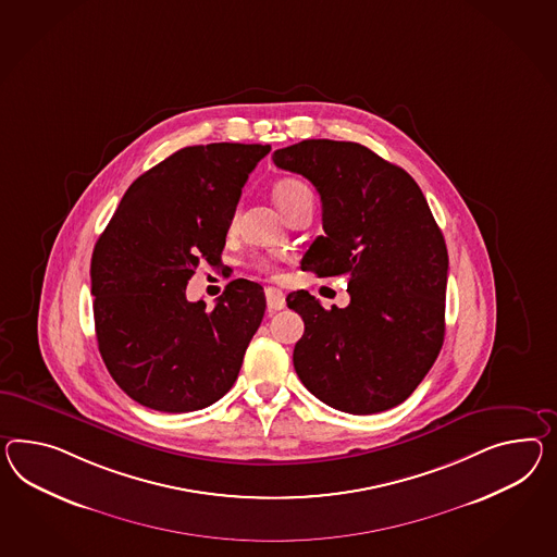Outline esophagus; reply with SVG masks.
<instances>
[{
  "mask_svg": "<svg viewBox=\"0 0 557 557\" xmlns=\"http://www.w3.org/2000/svg\"><path fill=\"white\" fill-rule=\"evenodd\" d=\"M264 293H267V305L271 311H281L285 307V293L281 288L269 286Z\"/></svg>",
  "mask_w": 557,
  "mask_h": 557,
  "instance_id": "1",
  "label": "esophagus"
}]
</instances>
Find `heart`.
<instances>
[{"mask_svg":"<svg viewBox=\"0 0 557 557\" xmlns=\"http://www.w3.org/2000/svg\"><path fill=\"white\" fill-rule=\"evenodd\" d=\"M305 198H313V191L305 182L295 180V177L281 180L274 186V200L281 206L283 212H286L290 206H295L297 201L305 200ZM258 269L269 272L272 269L271 262L269 260H258Z\"/></svg>","mask_w":557,"mask_h":557,"instance_id":"heart-1","label":"heart"}]
</instances>
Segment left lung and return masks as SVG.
Here are the masks:
<instances>
[{
    "label": "left lung",
    "instance_id": "obj_1",
    "mask_svg": "<svg viewBox=\"0 0 557 557\" xmlns=\"http://www.w3.org/2000/svg\"><path fill=\"white\" fill-rule=\"evenodd\" d=\"M272 161L300 173L323 203V236L300 260L317 276H345L351 302L286 297L305 321L293 363L305 387L342 412H384L424 380L444 342L448 252L422 189L363 145L307 139Z\"/></svg>",
    "mask_w": 557,
    "mask_h": 557
}]
</instances>
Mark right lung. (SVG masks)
<instances>
[{
	"instance_id": "obj_1",
	"label": "right lung",
	"mask_w": 557,
	"mask_h": 557,
	"mask_svg": "<svg viewBox=\"0 0 557 557\" xmlns=\"http://www.w3.org/2000/svg\"><path fill=\"white\" fill-rule=\"evenodd\" d=\"M271 145H194L137 177L95 244L90 293L102 361L128 398L194 412L236 382L267 299L236 278L214 309L186 299L200 262L218 267L248 173Z\"/></svg>"
}]
</instances>
